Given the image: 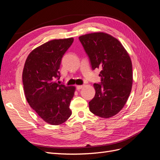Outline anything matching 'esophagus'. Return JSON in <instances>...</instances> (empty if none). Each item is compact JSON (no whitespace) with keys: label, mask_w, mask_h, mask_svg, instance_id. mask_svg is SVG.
<instances>
[{"label":"esophagus","mask_w":160,"mask_h":160,"mask_svg":"<svg viewBox=\"0 0 160 160\" xmlns=\"http://www.w3.org/2000/svg\"><path fill=\"white\" fill-rule=\"evenodd\" d=\"M84 87V85H77V90H80V89H81L82 88H83Z\"/></svg>","instance_id":"34e87169"}]
</instances>
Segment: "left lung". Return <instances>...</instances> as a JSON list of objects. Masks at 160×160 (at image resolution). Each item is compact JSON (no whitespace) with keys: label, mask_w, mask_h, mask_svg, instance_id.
Segmentation results:
<instances>
[{"label":"left lung","mask_w":160,"mask_h":160,"mask_svg":"<svg viewBox=\"0 0 160 160\" xmlns=\"http://www.w3.org/2000/svg\"><path fill=\"white\" fill-rule=\"evenodd\" d=\"M91 68H101L100 84L94 83L95 95L89 102V110L102 118H109L124 107L132 91V63L130 57L117 38L103 32L79 37Z\"/></svg>","instance_id":"1"}]
</instances>
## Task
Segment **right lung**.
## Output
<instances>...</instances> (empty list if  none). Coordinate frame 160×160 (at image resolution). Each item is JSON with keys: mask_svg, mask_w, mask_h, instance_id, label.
Masks as SVG:
<instances>
[{"mask_svg": "<svg viewBox=\"0 0 160 160\" xmlns=\"http://www.w3.org/2000/svg\"><path fill=\"white\" fill-rule=\"evenodd\" d=\"M73 38L54 39L32 50L22 71V83L27 102L41 118L51 125L63 123L71 115L69 108L74 86L58 83L61 61Z\"/></svg>", "mask_w": 160, "mask_h": 160, "instance_id": "add662e5", "label": "right lung"}]
</instances>
